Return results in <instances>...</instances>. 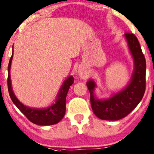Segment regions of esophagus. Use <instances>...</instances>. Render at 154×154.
Returning a JSON list of instances; mask_svg holds the SVG:
<instances>
[{
  "label": "esophagus",
  "mask_w": 154,
  "mask_h": 154,
  "mask_svg": "<svg viewBox=\"0 0 154 154\" xmlns=\"http://www.w3.org/2000/svg\"><path fill=\"white\" fill-rule=\"evenodd\" d=\"M80 76H81V78H82V79H85V78L87 77V73L85 72V71H81V72H80Z\"/></svg>",
  "instance_id": "1"
}]
</instances>
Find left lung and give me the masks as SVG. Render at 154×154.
I'll use <instances>...</instances> for the list:
<instances>
[{
	"mask_svg": "<svg viewBox=\"0 0 154 154\" xmlns=\"http://www.w3.org/2000/svg\"><path fill=\"white\" fill-rule=\"evenodd\" d=\"M126 39L134 62V71L129 84L111 98L100 100L94 97V81L86 83L91 93V103L93 112L98 118L104 120H119L129 115L138 105L146 90V63L141 46L133 33L125 34Z\"/></svg>",
	"mask_w": 154,
	"mask_h": 154,
	"instance_id": "8db88e82",
	"label": "left lung"
}]
</instances>
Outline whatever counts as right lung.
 Returning a JSON list of instances; mask_svg holds the SVG:
<instances>
[{
    "label": "right lung",
    "instance_id": "right-lung-1",
    "mask_svg": "<svg viewBox=\"0 0 154 154\" xmlns=\"http://www.w3.org/2000/svg\"><path fill=\"white\" fill-rule=\"evenodd\" d=\"M12 54L9 61L8 67V88L10 97L16 105V107L22 112L25 116L29 119L31 122L38 125H55L61 120L64 116L66 112V98L68 91L70 88V86L73 83L74 79L72 76H70L63 83V85L61 87V91H59V95L55 104L51 105L47 109H33L30 107H26L23 105L15 95H14L13 90L11 88V75H10V69H11V61L13 59Z\"/></svg>",
    "mask_w": 154,
    "mask_h": 154
}]
</instances>
